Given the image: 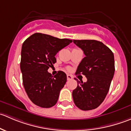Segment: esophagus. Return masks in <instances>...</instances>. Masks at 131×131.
<instances>
[{
	"mask_svg": "<svg viewBox=\"0 0 131 131\" xmlns=\"http://www.w3.org/2000/svg\"><path fill=\"white\" fill-rule=\"evenodd\" d=\"M67 80H72V79H73V77L72 76V75H69V74H68V75H67Z\"/></svg>",
	"mask_w": 131,
	"mask_h": 131,
	"instance_id": "obj_1",
	"label": "esophagus"
}]
</instances>
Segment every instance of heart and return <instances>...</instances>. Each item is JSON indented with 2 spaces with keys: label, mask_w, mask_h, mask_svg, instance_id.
I'll return each instance as SVG.
<instances>
[{
  "label": "heart",
  "mask_w": 131,
  "mask_h": 131,
  "mask_svg": "<svg viewBox=\"0 0 131 131\" xmlns=\"http://www.w3.org/2000/svg\"><path fill=\"white\" fill-rule=\"evenodd\" d=\"M67 69H68V70H69V69H70V68H67Z\"/></svg>",
  "instance_id": "1"
}]
</instances>
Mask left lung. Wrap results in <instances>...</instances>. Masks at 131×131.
Instances as JSON below:
<instances>
[{
	"label": "left lung",
	"mask_w": 131,
	"mask_h": 131,
	"mask_svg": "<svg viewBox=\"0 0 131 131\" xmlns=\"http://www.w3.org/2000/svg\"><path fill=\"white\" fill-rule=\"evenodd\" d=\"M85 54L76 74L86 77L87 82L77 80L72 92L75 105L82 110L97 108L106 97L115 72L114 55L103 43L95 40H73Z\"/></svg>",
	"instance_id": "1"
}]
</instances>
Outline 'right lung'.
Returning <instances> with one entry per match:
<instances>
[{
  "label": "right lung",
  "mask_w": 131,
  "mask_h": 131,
  "mask_svg": "<svg viewBox=\"0 0 131 131\" xmlns=\"http://www.w3.org/2000/svg\"><path fill=\"white\" fill-rule=\"evenodd\" d=\"M71 42L70 39L40 33L33 34L23 42L20 63L23 86L37 106L51 108L57 103L61 89L67 82V75L59 71L52 76L47 70L56 62L57 52Z\"/></svg>",
  "instance_id": "right-lung-1"
}]
</instances>
